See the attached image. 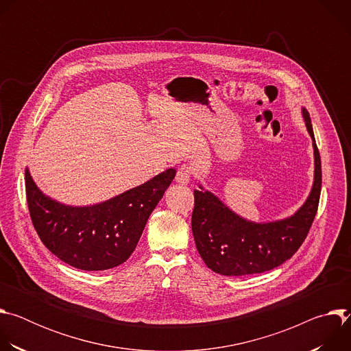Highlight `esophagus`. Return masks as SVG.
<instances>
[{
    "label": "esophagus",
    "mask_w": 351,
    "mask_h": 351,
    "mask_svg": "<svg viewBox=\"0 0 351 351\" xmlns=\"http://www.w3.org/2000/svg\"><path fill=\"white\" fill-rule=\"evenodd\" d=\"M190 178H191V169L189 165H180L178 168V172H176V178L175 180L179 183V184H187L190 182Z\"/></svg>",
    "instance_id": "esophagus-1"
}]
</instances>
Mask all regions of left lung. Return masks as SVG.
<instances>
[{"mask_svg": "<svg viewBox=\"0 0 351 351\" xmlns=\"http://www.w3.org/2000/svg\"><path fill=\"white\" fill-rule=\"evenodd\" d=\"M307 130L314 147V184L304 206L286 219L256 223L230 211L210 191L194 190L191 230L206 265L226 276L253 275L271 271L293 254L306 240L317 215L322 171L310 114L303 108Z\"/></svg>", "mask_w": 351, "mask_h": 351, "instance_id": "8db88e82", "label": "left lung"}]
</instances>
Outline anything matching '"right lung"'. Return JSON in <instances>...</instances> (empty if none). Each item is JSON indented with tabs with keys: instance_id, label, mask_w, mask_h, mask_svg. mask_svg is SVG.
I'll return each instance as SVG.
<instances>
[{
	"instance_id": "add662e5",
	"label": "right lung",
	"mask_w": 351,
	"mask_h": 351,
	"mask_svg": "<svg viewBox=\"0 0 351 351\" xmlns=\"http://www.w3.org/2000/svg\"><path fill=\"white\" fill-rule=\"evenodd\" d=\"M176 175L173 168L104 203L71 207L44 195L25 171L26 199L43 244L61 261L83 271L123 264L138 243L147 219Z\"/></svg>"
}]
</instances>
